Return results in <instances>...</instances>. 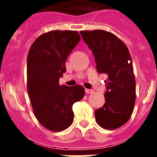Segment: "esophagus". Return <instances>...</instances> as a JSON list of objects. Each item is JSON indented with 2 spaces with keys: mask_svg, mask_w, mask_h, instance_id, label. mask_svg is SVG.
I'll return each mask as SVG.
<instances>
[{
  "mask_svg": "<svg viewBox=\"0 0 157 157\" xmlns=\"http://www.w3.org/2000/svg\"><path fill=\"white\" fill-rule=\"evenodd\" d=\"M86 94H92L94 93L93 90H90V89H86Z\"/></svg>",
  "mask_w": 157,
  "mask_h": 157,
  "instance_id": "1",
  "label": "esophagus"
}]
</instances>
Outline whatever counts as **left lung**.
Instances as JSON below:
<instances>
[{
	"label": "left lung",
	"mask_w": 157,
	"mask_h": 157,
	"mask_svg": "<svg viewBox=\"0 0 157 157\" xmlns=\"http://www.w3.org/2000/svg\"><path fill=\"white\" fill-rule=\"evenodd\" d=\"M80 33L93 52L98 72L107 76L105 103L94 112L96 121L103 129H117L129 120L136 98L129 50L117 36L107 31H81Z\"/></svg>",
	"instance_id": "8db88e82"
}]
</instances>
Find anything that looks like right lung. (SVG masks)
Masks as SVG:
<instances>
[{"instance_id":"obj_1","label":"right lung","mask_w":157,"mask_h":157,"mask_svg":"<svg viewBox=\"0 0 157 157\" xmlns=\"http://www.w3.org/2000/svg\"><path fill=\"white\" fill-rule=\"evenodd\" d=\"M81 40L76 31H50L33 43L28 55V93L36 118L46 129L58 132L73 121L72 105L85 96L83 86L59 85L65 62Z\"/></svg>"}]
</instances>
